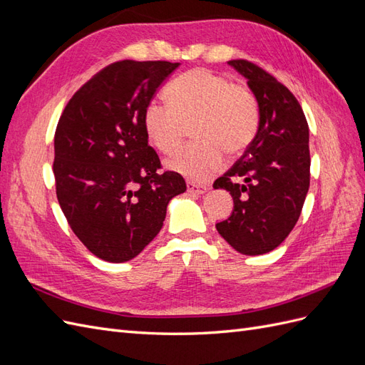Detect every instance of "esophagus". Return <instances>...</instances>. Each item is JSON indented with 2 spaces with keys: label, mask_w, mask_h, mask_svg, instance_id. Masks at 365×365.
<instances>
[{
  "label": "esophagus",
  "mask_w": 365,
  "mask_h": 365,
  "mask_svg": "<svg viewBox=\"0 0 365 365\" xmlns=\"http://www.w3.org/2000/svg\"><path fill=\"white\" fill-rule=\"evenodd\" d=\"M208 190V187L205 185H200V184H195V182H187V192L189 193H195V195H202Z\"/></svg>",
  "instance_id": "1"
}]
</instances>
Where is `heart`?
Returning a JSON list of instances; mask_svg holds the SVG:
<instances>
[{
	"label": "heart",
	"mask_w": 365,
	"mask_h": 365,
	"mask_svg": "<svg viewBox=\"0 0 365 365\" xmlns=\"http://www.w3.org/2000/svg\"><path fill=\"white\" fill-rule=\"evenodd\" d=\"M169 103L152 101L143 113V126L155 149L172 155L180 149L185 126L197 141L168 161L169 169L195 182H204L222 169L225 155H237L252 141L259 108L244 86L208 70H190L165 88Z\"/></svg>",
	"instance_id": "1"
}]
</instances>
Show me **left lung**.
<instances>
[{
  "label": "left lung",
  "instance_id": "left-lung-1",
  "mask_svg": "<svg viewBox=\"0 0 365 365\" xmlns=\"http://www.w3.org/2000/svg\"><path fill=\"white\" fill-rule=\"evenodd\" d=\"M248 81L259 129L245 153L213 184L233 196L231 216L216 230L237 252L277 248L295 227L311 181L309 126L294 94L256 63L228 61Z\"/></svg>",
  "mask_w": 365,
  "mask_h": 365
}]
</instances>
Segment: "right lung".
Returning <instances> with one entry per match:
<instances>
[{
	"label": "right lung",
	"mask_w": 365,
	"mask_h": 365,
	"mask_svg": "<svg viewBox=\"0 0 365 365\" xmlns=\"http://www.w3.org/2000/svg\"><path fill=\"white\" fill-rule=\"evenodd\" d=\"M180 67L168 61H120L70 98L54 134L53 173L73 233L98 259H134L163 227L168 204L187 185L160 172L143 113Z\"/></svg>",
	"instance_id": "right-lung-1"
}]
</instances>
